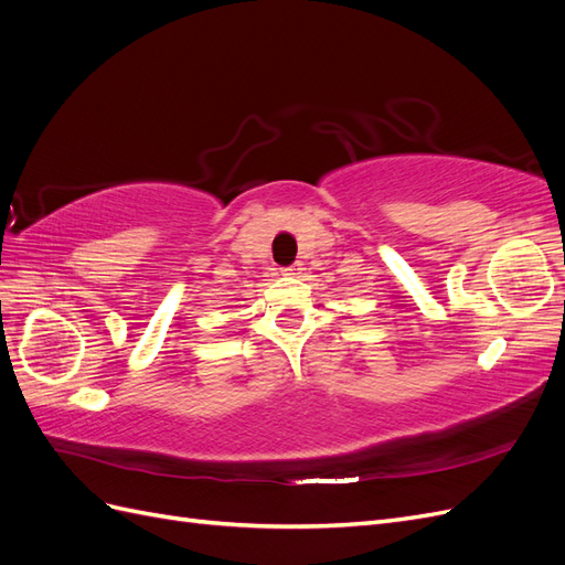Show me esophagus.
Masks as SVG:
<instances>
[{"mask_svg": "<svg viewBox=\"0 0 565 565\" xmlns=\"http://www.w3.org/2000/svg\"><path fill=\"white\" fill-rule=\"evenodd\" d=\"M299 270H301V264H295V266H289V268H285L282 273H285V276H299Z\"/></svg>", "mask_w": 565, "mask_h": 565, "instance_id": "esophagus-1", "label": "esophagus"}]
</instances>
